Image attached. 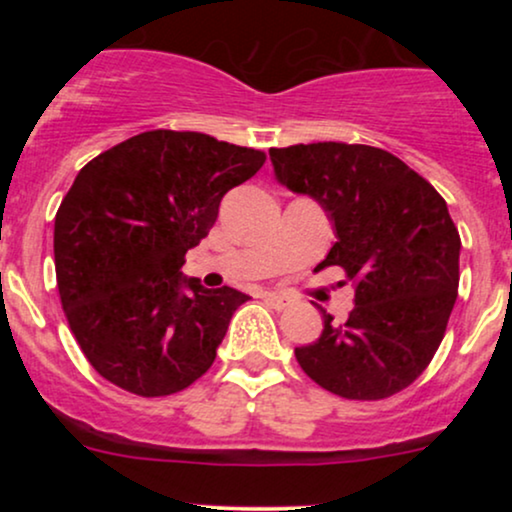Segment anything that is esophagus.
I'll return each mask as SVG.
<instances>
[{
	"label": "esophagus",
	"instance_id": "34e87169",
	"mask_svg": "<svg viewBox=\"0 0 512 512\" xmlns=\"http://www.w3.org/2000/svg\"><path fill=\"white\" fill-rule=\"evenodd\" d=\"M264 301L272 305L274 310H286L293 303L289 296H281V293H267V296H264Z\"/></svg>",
	"mask_w": 512,
	"mask_h": 512
}]
</instances>
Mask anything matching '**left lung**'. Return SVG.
Masks as SVG:
<instances>
[{"instance_id":"left-lung-1","label":"left lung","mask_w":512,"mask_h":512,"mask_svg":"<svg viewBox=\"0 0 512 512\" xmlns=\"http://www.w3.org/2000/svg\"><path fill=\"white\" fill-rule=\"evenodd\" d=\"M274 178L313 197L337 243L320 267L354 281L344 325L322 310V334L298 346L308 378L346 399H383L424 373L443 342L460 284V233L436 187L366 144L269 149Z\"/></svg>"}]
</instances>
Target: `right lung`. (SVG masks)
<instances>
[{
	"instance_id": "right-lung-1",
	"label": "right lung",
	"mask_w": 512,
	"mask_h": 512,
	"mask_svg": "<svg viewBox=\"0 0 512 512\" xmlns=\"http://www.w3.org/2000/svg\"><path fill=\"white\" fill-rule=\"evenodd\" d=\"M264 158L202 132L154 129L79 170L55 216L57 289L76 342L105 380L166 397L211 368L248 296L204 289L180 269L223 195Z\"/></svg>"
}]
</instances>
